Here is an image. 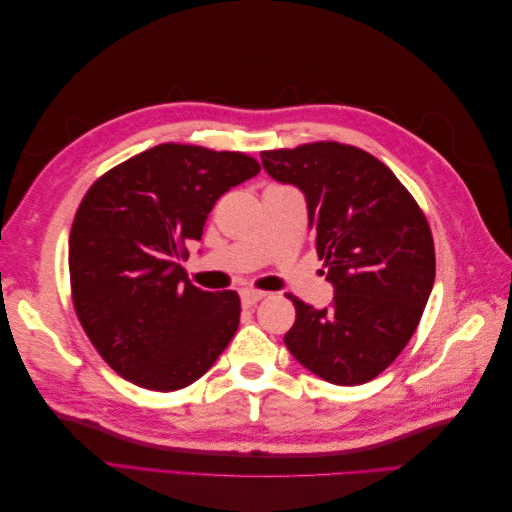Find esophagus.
Returning <instances> with one entry per match:
<instances>
[{
    "mask_svg": "<svg viewBox=\"0 0 512 512\" xmlns=\"http://www.w3.org/2000/svg\"><path fill=\"white\" fill-rule=\"evenodd\" d=\"M265 297H267V292H262V290H252V288L241 290V301H243L245 307H252V305H256L260 299H265Z\"/></svg>",
    "mask_w": 512,
    "mask_h": 512,
    "instance_id": "1",
    "label": "esophagus"
}]
</instances>
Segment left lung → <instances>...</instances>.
<instances>
[{
    "label": "left lung",
    "instance_id": "obj_1",
    "mask_svg": "<svg viewBox=\"0 0 512 512\" xmlns=\"http://www.w3.org/2000/svg\"><path fill=\"white\" fill-rule=\"evenodd\" d=\"M267 173L307 200L318 258L335 297L312 307L299 297L286 348L318 378L339 386L374 380L406 348L436 277L423 209L393 170L337 141L260 151Z\"/></svg>",
    "mask_w": 512,
    "mask_h": 512
}]
</instances>
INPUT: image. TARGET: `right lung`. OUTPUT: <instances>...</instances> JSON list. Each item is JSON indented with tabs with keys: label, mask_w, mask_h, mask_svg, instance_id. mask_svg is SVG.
I'll return each instance as SVG.
<instances>
[{
	"label": "right lung",
	"mask_w": 512,
	"mask_h": 512,
	"mask_svg": "<svg viewBox=\"0 0 512 512\" xmlns=\"http://www.w3.org/2000/svg\"><path fill=\"white\" fill-rule=\"evenodd\" d=\"M258 170L241 151L162 143L106 170L83 196L70 230L72 303L121 378L185 389L237 333L239 294L196 288L179 260L218 198Z\"/></svg>",
	"instance_id": "right-lung-1"
}]
</instances>
